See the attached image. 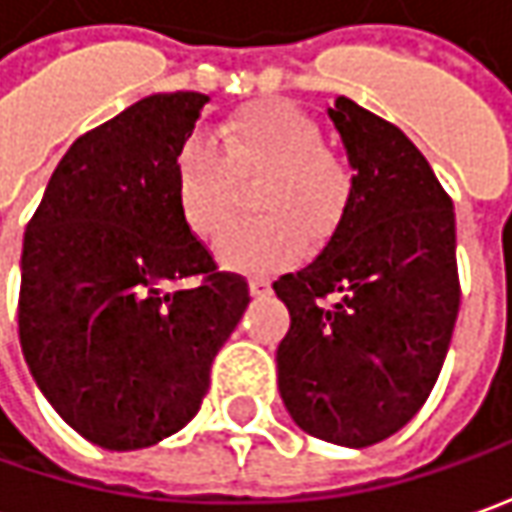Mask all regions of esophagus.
Wrapping results in <instances>:
<instances>
[{
	"mask_svg": "<svg viewBox=\"0 0 512 512\" xmlns=\"http://www.w3.org/2000/svg\"><path fill=\"white\" fill-rule=\"evenodd\" d=\"M249 291H252V297H266V294H272V283L266 277H252L249 280Z\"/></svg>",
	"mask_w": 512,
	"mask_h": 512,
	"instance_id": "34e87169",
	"label": "esophagus"
}]
</instances>
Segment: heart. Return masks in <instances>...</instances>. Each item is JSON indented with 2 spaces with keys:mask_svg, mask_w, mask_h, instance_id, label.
I'll list each match as a JSON object with an SVG mask.
<instances>
[{
  "mask_svg": "<svg viewBox=\"0 0 512 512\" xmlns=\"http://www.w3.org/2000/svg\"><path fill=\"white\" fill-rule=\"evenodd\" d=\"M223 155L189 138L175 158V201L184 223L203 240L221 238L235 221L240 184L266 178L260 209L269 221L232 229L218 260L243 274L294 266L309 232L326 238L351 198V172L323 150V133L289 101H260L221 124Z\"/></svg>",
  "mask_w": 512,
  "mask_h": 512,
  "instance_id": "b5f03b06",
  "label": "heart"
}]
</instances>
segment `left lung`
Segmentation results:
<instances>
[{
  "label": "left lung",
  "mask_w": 512,
  "mask_h": 512,
  "mask_svg": "<svg viewBox=\"0 0 512 512\" xmlns=\"http://www.w3.org/2000/svg\"><path fill=\"white\" fill-rule=\"evenodd\" d=\"M351 198L326 249L274 280L291 314L277 385L311 436L368 448L405 428L436 385L459 314L453 201L391 121L340 96ZM340 293L331 310L319 300Z\"/></svg>",
  "instance_id": "1"
}]
</instances>
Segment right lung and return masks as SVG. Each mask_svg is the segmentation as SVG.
<instances>
[{
	"label": "right lung",
	"instance_id": "right-lung-1",
	"mask_svg": "<svg viewBox=\"0 0 512 512\" xmlns=\"http://www.w3.org/2000/svg\"><path fill=\"white\" fill-rule=\"evenodd\" d=\"M206 101L155 93L76 138L27 223L22 351L56 414L98 448L181 431L249 306L246 280L218 272L175 201V158Z\"/></svg>",
	"mask_w": 512,
	"mask_h": 512
}]
</instances>
